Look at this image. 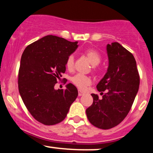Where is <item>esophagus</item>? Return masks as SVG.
Instances as JSON below:
<instances>
[{
    "instance_id": "obj_1",
    "label": "esophagus",
    "mask_w": 153,
    "mask_h": 153,
    "mask_svg": "<svg viewBox=\"0 0 153 153\" xmlns=\"http://www.w3.org/2000/svg\"><path fill=\"white\" fill-rule=\"evenodd\" d=\"M83 95H84V93H82V91H78V96H83Z\"/></svg>"
}]
</instances>
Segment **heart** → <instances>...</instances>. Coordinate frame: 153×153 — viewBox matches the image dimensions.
Wrapping results in <instances>:
<instances>
[{"label": "heart", "mask_w": 153, "mask_h": 153, "mask_svg": "<svg viewBox=\"0 0 153 153\" xmlns=\"http://www.w3.org/2000/svg\"><path fill=\"white\" fill-rule=\"evenodd\" d=\"M84 55L86 57L88 61L93 65V71H96V65H99L101 60V57L100 54L96 50H93V49H88L84 52ZM75 59L73 55L68 56L66 59L65 66L68 71H73L74 68ZM71 82L78 88V89L81 91H84L86 89L88 86L91 85L92 80L89 76L84 75L81 74H77L72 77Z\"/></svg>", "instance_id": "b5f03b06"}]
</instances>
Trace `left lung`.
Wrapping results in <instances>:
<instances>
[{
	"label": "left lung",
	"mask_w": 153,
	"mask_h": 153,
	"mask_svg": "<svg viewBox=\"0 0 153 153\" xmlns=\"http://www.w3.org/2000/svg\"><path fill=\"white\" fill-rule=\"evenodd\" d=\"M107 73L96 86L103 96L99 99L97 94H91L94 102L86 109L91 124L102 129L114 127L125 119L140 85L137 63L130 52L119 43L113 42L107 45Z\"/></svg>",
	"instance_id": "8db88e82"
}]
</instances>
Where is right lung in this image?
Here are the masks:
<instances>
[{
  "label": "right lung",
  "instance_id": "obj_1",
  "mask_svg": "<svg viewBox=\"0 0 153 153\" xmlns=\"http://www.w3.org/2000/svg\"><path fill=\"white\" fill-rule=\"evenodd\" d=\"M78 42L48 35L28 45L19 70V91L29 113L45 125L65 119L78 93L72 83L55 90L57 80L65 73L66 59L78 47Z\"/></svg>",
  "mask_w": 153,
  "mask_h": 153
}]
</instances>
